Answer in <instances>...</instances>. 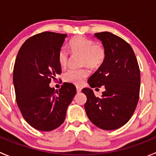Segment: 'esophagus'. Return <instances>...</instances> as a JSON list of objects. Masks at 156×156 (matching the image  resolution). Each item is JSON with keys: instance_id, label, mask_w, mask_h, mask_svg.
<instances>
[{"instance_id": "obj_1", "label": "esophagus", "mask_w": 156, "mask_h": 156, "mask_svg": "<svg viewBox=\"0 0 156 156\" xmlns=\"http://www.w3.org/2000/svg\"><path fill=\"white\" fill-rule=\"evenodd\" d=\"M76 90H77V93H80L81 91V87H76Z\"/></svg>"}]
</instances>
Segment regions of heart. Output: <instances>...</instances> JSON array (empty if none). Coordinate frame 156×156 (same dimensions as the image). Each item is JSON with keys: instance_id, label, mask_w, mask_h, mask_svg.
<instances>
[{"instance_id": "1", "label": "heart", "mask_w": 156, "mask_h": 156, "mask_svg": "<svg viewBox=\"0 0 156 156\" xmlns=\"http://www.w3.org/2000/svg\"><path fill=\"white\" fill-rule=\"evenodd\" d=\"M69 48L73 54L81 55V65L91 68H98L106 59V50L103 44L95 43L93 39L84 36H76L69 42ZM58 62L62 68L69 62V54L65 49H60L57 55ZM89 72L86 69H69L63 75L66 82L79 85L87 76Z\"/></svg>"}]
</instances>
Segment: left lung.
Segmentation results:
<instances>
[{"instance_id":"left-lung-1","label":"left lung","mask_w":156,"mask_h":156,"mask_svg":"<svg viewBox=\"0 0 156 156\" xmlns=\"http://www.w3.org/2000/svg\"><path fill=\"white\" fill-rule=\"evenodd\" d=\"M106 50L104 62L88 79L90 87L104 86L100 98L90 88H84L88 119L106 130H115L127 123L139 100L140 72L133 49L125 40L108 31L96 33Z\"/></svg>"}]
</instances>
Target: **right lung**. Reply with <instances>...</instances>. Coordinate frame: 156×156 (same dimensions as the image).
I'll list each match as a JSON object with an SVG mask.
<instances>
[{
    "mask_svg": "<svg viewBox=\"0 0 156 156\" xmlns=\"http://www.w3.org/2000/svg\"><path fill=\"white\" fill-rule=\"evenodd\" d=\"M66 34L44 31L24 42L13 68L16 100L25 120L41 131H50L64 122L76 88L63 83L59 90L50 87L51 79L61 73L57 55Z\"/></svg>",
    "mask_w": 156,
    "mask_h": 156,
    "instance_id": "1",
    "label": "right lung"
}]
</instances>
